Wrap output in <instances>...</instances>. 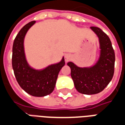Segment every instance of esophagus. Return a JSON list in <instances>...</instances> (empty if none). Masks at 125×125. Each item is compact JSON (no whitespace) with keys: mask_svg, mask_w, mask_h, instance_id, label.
<instances>
[{"mask_svg":"<svg viewBox=\"0 0 125 125\" xmlns=\"http://www.w3.org/2000/svg\"><path fill=\"white\" fill-rule=\"evenodd\" d=\"M72 59V56H71L70 55H69V54H67V55H65V62H68L70 60Z\"/></svg>","mask_w":125,"mask_h":125,"instance_id":"34e87169","label":"esophagus"}]
</instances>
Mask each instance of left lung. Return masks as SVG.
Returning a JSON list of instances; mask_svg holds the SVG:
<instances>
[{"label":"left lung","instance_id":"8db88e82","mask_svg":"<svg viewBox=\"0 0 125 125\" xmlns=\"http://www.w3.org/2000/svg\"><path fill=\"white\" fill-rule=\"evenodd\" d=\"M90 29L98 37L100 56L96 63L90 67L80 68L70 62L71 77L78 92L83 94H98L104 89L111 81L115 71V54L108 35L98 27Z\"/></svg>","mask_w":125,"mask_h":125}]
</instances>
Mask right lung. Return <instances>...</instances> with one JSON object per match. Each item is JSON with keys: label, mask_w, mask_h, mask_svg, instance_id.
<instances>
[{"label": "right lung", "mask_w": 125, "mask_h": 125, "mask_svg": "<svg viewBox=\"0 0 125 125\" xmlns=\"http://www.w3.org/2000/svg\"><path fill=\"white\" fill-rule=\"evenodd\" d=\"M35 23V21L27 23L16 36L12 46V65L15 78L21 88L33 96L42 97L53 91L58 73L65 65V61L63 57L59 63L42 70H35L29 65L26 60L24 39Z\"/></svg>", "instance_id": "right-lung-1"}]
</instances>
